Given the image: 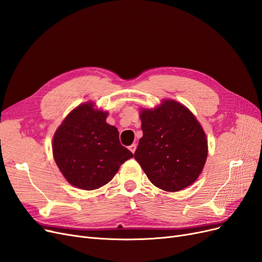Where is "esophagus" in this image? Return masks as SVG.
Instances as JSON below:
<instances>
[{"mask_svg": "<svg viewBox=\"0 0 262 262\" xmlns=\"http://www.w3.org/2000/svg\"><path fill=\"white\" fill-rule=\"evenodd\" d=\"M129 149L133 152V154H134V151H135V149H137V144H132V145H130L129 146Z\"/></svg>", "mask_w": 262, "mask_h": 262, "instance_id": "esophagus-1", "label": "esophagus"}]
</instances>
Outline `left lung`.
Here are the masks:
<instances>
[{
    "label": "left lung",
    "instance_id": "obj_1",
    "mask_svg": "<svg viewBox=\"0 0 262 262\" xmlns=\"http://www.w3.org/2000/svg\"><path fill=\"white\" fill-rule=\"evenodd\" d=\"M143 137L134 152L149 181L167 192H178L196 181L208 155L206 134L184 105L162 101L140 113Z\"/></svg>",
    "mask_w": 262,
    "mask_h": 262
}]
</instances>
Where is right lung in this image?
Returning <instances> with one entry per match:
<instances>
[{
  "mask_svg": "<svg viewBox=\"0 0 262 262\" xmlns=\"http://www.w3.org/2000/svg\"><path fill=\"white\" fill-rule=\"evenodd\" d=\"M107 113L93 103L76 107L53 138V156L67 181L92 191L107 184L132 152L122 146L119 132L106 122Z\"/></svg>",
  "mask_w": 262,
  "mask_h": 262,
  "instance_id": "right-lung-1",
  "label": "right lung"
}]
</instances>
